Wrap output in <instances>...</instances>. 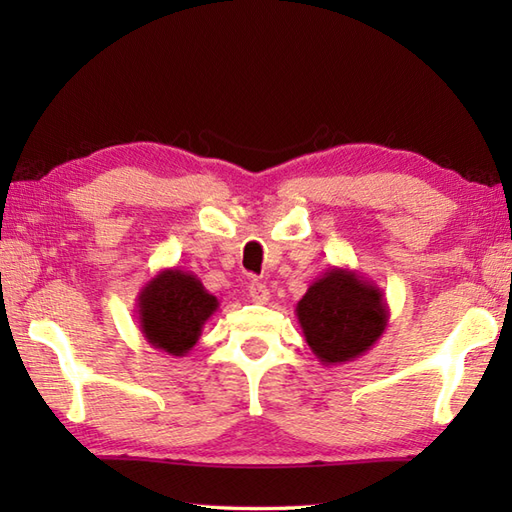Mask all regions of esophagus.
<instances>
[{"label": "esophagus", "instance_id": "34e87169", "mask_svg": "<svg viewBox=\"0 0 512 512\" xmlns=\"http://www.w3.org/2000/svg\"><path fill=\"white\" fill-rule=\"evenodd\" d=\"M248 292H250V299L259 303V306H264V303L270 301V290L266 284H262V281H253V284L248 286Z\"/></svg>", "mask_w": 512, "mask_h": 512}]
</instances>
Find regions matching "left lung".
Segmentation results:
<instances>
[{"instance_id": "8db88e82", "label": "left lung", "mask_w": 512, "mask_h": 512, "mask_svg": "<svg viewBox=\"0 0 512 512\" xmlns=\"http://www.w3.org/2000/svg\"><path fill=\"white\" fill-rule=\"evenodd\" d=\"M295 314L303 339L325 367L372 350L389 323L383 290L356 270L336 266L312 281Z\"/></svg>"}]
</instances>
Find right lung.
<instances>
[{"label": "right lung", "mask_w": 512, "mask_h": 512, "mask_svg": "<svg viewBox=\"0 0 512 512\" xmlns=\"http://www.w3.org/2000/svg\"><path fill=\"white\" fill-rule=\"evenodd\" d=\"M136 301L140 334L151 347L171 356H187L200 341L204 323L220 308L202 281L180 268L160 270Z\"/></svg>", "instance_id": "add662e5"}]
</instances>
